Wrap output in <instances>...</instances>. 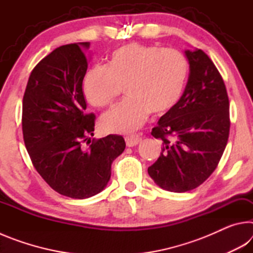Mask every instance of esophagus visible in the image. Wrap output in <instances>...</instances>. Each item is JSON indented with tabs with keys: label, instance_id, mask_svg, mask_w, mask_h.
Segmentation results:
<instances>
[{
	"label": "esophagus",
	"instance_id": "obj_1",
	"mask_svg": "<svg viewBox=\"0 0 253 253\" xmlns=\"http://www.w3.org/2000/svg\"><path fill=\"white\" fill-rule=\"evenodd\" d=\"M125 140H126V145L128 147H134L137 144L140 143L142 138H140L138 135H132V136L125 137Z\"/></svg>",
	"mask_w": 253,
	"mask_h": 253
}]
</instances>
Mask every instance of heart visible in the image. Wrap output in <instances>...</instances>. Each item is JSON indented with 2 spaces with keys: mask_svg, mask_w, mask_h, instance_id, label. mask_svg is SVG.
Masks as SVG:
<instances>
[{
  "mask_svg": "<svg viewBox=\"0 0 253 253\" xmlns=\"http://www.w3.org/2000/svg\"><path fill=\"white\" fill-rule=\"evenodd\" d=\"M188 72L187 59L176 50L127 43L109 54L106 67L85 71L83 91L89 104L102 108L116 98L118 85H124L126 99L102 115L100 126L109 132H130L149 113L162 116L177 105Z\"/></svg>",
  "mask_w": 253,
  "mask_h": 253,
  "instance_id": "b5f03b06",
  "label": "heart"
}]
</instances>
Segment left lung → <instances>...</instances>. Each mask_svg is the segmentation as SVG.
<instances>
[{
  "instance_id": "8db88e82",
  "label": "left lung",
  "mask_w": 253,
  "mask_h": 253,
  "mask_svg": "<svg viewBox=\"0 0 253 253\" xmlns=\"http://www.w3.org/2000/svg\"><path fill=\"white\" fill-rule=\"evenodd\" d=\"M190 65L186 87L174 108L153 128L163 140L148 174L163 190L183 193L201 185L223 154L230 131L229 98L223 79L202 50H185Z\"/></svg>"
}]
</instances>
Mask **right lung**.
<instances>
[{
  "mask_svg": "<svg viewBox=\"0 0 253 253\" xmlns=\"http://www.w3.org/2000/svg\"><path fill=\"white\" fill-rule=\"evenodd\" d=\"M89 45L66 44L42 59L29 77L22 107L23 139L37 172L55 192L80 200L104 190L111 163L126 147L119 135L90 138L95 115L85 114L83 91Z\"/></svg>",
  "mask_w": 253,
  "mask_h": 253,
  "instance_id": "obj_1",
  "label": "right lung"
}]
</instances>
